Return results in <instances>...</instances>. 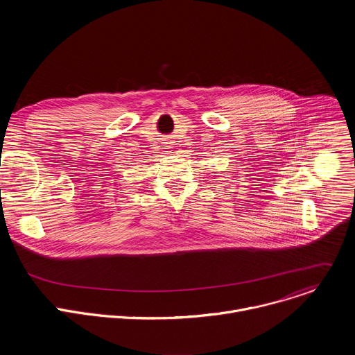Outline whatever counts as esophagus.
<instances>
[{
	"label": "esophagus",
	"instance_id": "obj_1",
	"mask_svg": "<svg viewBox=\"0 0 355 355\" xmlns=\"http://www.w3.org/2000/svg\"><path fill=\"white\" fill-rule=\"evenodd\" d=\"M167 144H171V143H167ZM167 148H170V147H168V146H167Z\"/></svg>",
	"mask_w": 355,
	"mask_h": 355
}]
</instances>
